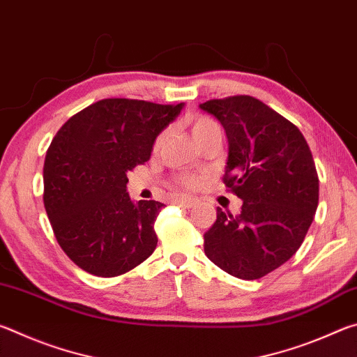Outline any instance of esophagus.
<instances>
[{
    "mask_svg": "<svg viewBox=\"0 0 357 357\" xmlns=\"http://www.w3.org/2000/svg\"><path fill=\"white\" fill-rule=\"evenodd\" d=\"M174 203L179 204V206H183V208H192L193 204H195V200L189 197H178V198H174Z\"/></svg>",
    "mask_w": 357,
    "mask_h": 357,
    "instance_id": "esophagus-1",
    "label": "esophagus"
}]
</instances>
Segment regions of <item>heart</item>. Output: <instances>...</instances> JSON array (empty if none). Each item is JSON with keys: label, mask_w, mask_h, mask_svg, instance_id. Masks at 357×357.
Returning a JSON list of instances; mask_svg holds the SVG:
<instances>
[{"label": "heart", "mask_w": 357, "mask_h": 357, "mask_svg": "<svg viewBox=\"0 0 357 357\" xmlns=\"http://www.w3.org/2000/svg\"><path fill=\"white\" fill-rule=\"evenodd\" d=\"M213 128H217V124L214 123L213 119H209L206 116H195V118H192V121H190V129H192L193 140H195V138H198L200 135H203L204 132H208L209 129H213ZM160 142H162V138L157 140L155 148L160 146ZM181 183H183L187 187H193L197 184V181L190 178V176H184V178H181Z\"/></svg>", "instance_id": "obj_1"}]
</instances>
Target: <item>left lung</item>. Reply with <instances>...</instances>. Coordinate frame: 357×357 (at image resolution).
<instances>
[{
  "instance_id": "1",
  "label": "left lung",
  "mask_w": 357,
  "mask_h": 357,
  "mask_svg": "<svg viewBox=\"0 0 357 357\" xmlns=\"http://www.w3.org/2000/svg\"><path fill=\"white\" fill-rule=\"evenodd\" d=\"M228 138L223 184L243 200L238 215L217 208L204 253L229 275L255 280L291 258L309 231L319 183L304 135L250 96L200 104Z\"/></svg>"
}]
</instances>
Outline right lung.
<instances>
[{"mask_svg": "<svg viewBox=\"0 0 357 357\" xmlns=\"http://www.w3.org/2000/svg\"><path fill=\"white\" fill-rule=\"evenodd\" d=\"M183 108L104 99L58 130L45 155L44 206L58 244L78 268L116 277L154 252L164 204L132 202L128 172L149 160L155 138Z\"/></svg>", "mask_w": 357, "mask_h": 357, "instance_id": "1", "label": "right lung"}]
</instances>
